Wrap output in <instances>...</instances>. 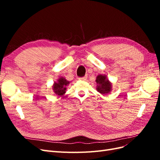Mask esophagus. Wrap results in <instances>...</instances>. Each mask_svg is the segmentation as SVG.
I'll return each mask as SVG.
<instances>
[{
	"label": "esophagus",
	"instance_id": "obj_1",
	"mask_svg": "<svg viewBox=\"0 0 160 160\" xmlns=\"http://www.w3.org/2000/svg\"><path fill=\"white\" fill-rule=\"evenodd\" d=\"M87 78H88V76L85 75L84 77H80L79 79L80 80H82V81H85L87 79Z\"/></svg>",
	"mask_w": 160,
	"mask_h": 160
}]
</instances>
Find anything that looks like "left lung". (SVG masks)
Listing matches in <instances>:
<instances>
[{"label": "left lung", "instance_id": "left-lung-1", "mask_svg": "<svg viewBox=\"0 0 160 160\" xmlns=\"http://www.w3.org/2000/svg\"><path fill=\"white\" fill-rule=\"evenodd\" d=\"M96 83H98L97 85V90H98L101 94H107L109 93L111 89V85L109 83L108 79L106 78L105 75H99L96 79Z\"/></svg>", "mask_w": 160, "mask_h": 160}]
</instances>
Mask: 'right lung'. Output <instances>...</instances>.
Wrapping results in <instances>:
<instances>
[{"label":"right lung","mask_w":160,"mask_h":160,"mask_svg":"<svg viewBox=\"0 0 160 160\" xmlns=\"http://www.w3.org/2000/svg\"><path fill=\"white\" fill-rule=\"evenodd\" d=\"M69 83L68 81H67L63 77L60 78L58 80L57 83H55L53 86V90H54L55 93L57 95H62L65 93L66 87Z\"/></svg>","instance_id":"1"}]
</instances>
